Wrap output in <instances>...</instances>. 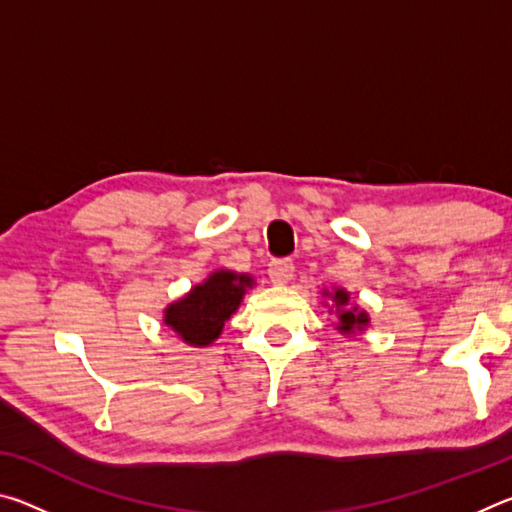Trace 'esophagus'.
I'll return each mask as SVG.
<instances>
[{
  "instance_id": "esophagus-1",
  "label": "esophagus",
  "mask_w": 512,
  "mask_h": 512,
  "mask_svg": "<svg viewBox=\"0 0 512 512\" xmlns=\"http://www.w3.org/2000/svg\"><path fill=\"white\" fill-rule=\"evenodd\" d=\"M293 271H296V266H293V259L289 257H280V259H273L271 264H268V275H271L273 282H289L293 277Z\"/></svg>"
}]
</instances>
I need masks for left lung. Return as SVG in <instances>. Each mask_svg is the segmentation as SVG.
I'll return each mask as SVG.
<instances>
[{
    "label": "left lung",
    "mask_w": 512,
    "mask_h": 512,
    "mask_svg": "<svg viewBox=\"0 0 512 512\" xmlns=\"http://www.w3.org/2000/svg\"><path fill=\"white\" fill-rule=\"evenodd\" d=\"M348 300H350V296L345 291H336L334 293V302H336V314H339V320H341V325H339V329L341 332H352V329H361L363 325L368 323V316L363 314H359L357 311V307L354 309H345V305H348Z\"/></svg>",
    "instance_id": "1"
}]
</instances>
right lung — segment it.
<instances>
[{
	"label": "right lung",
	"mask_w": 512,
	"mask_h": 512,
	"mask_svg": "<svg viewBox=\"0 0 512 512\" xmlns=\"http://www.w3.org/2000/svg\"><path fill=\"white\" fill-rule=\"evenodd\" d=\"M250 282L253 280L248 275L230 271L214 273L183 300L173 302L164 311V323L183 336L185 343L210 345L219 339L225 320L237 311Z\"/></svg>",
	"instance_id": "1"
}]
</instances>
